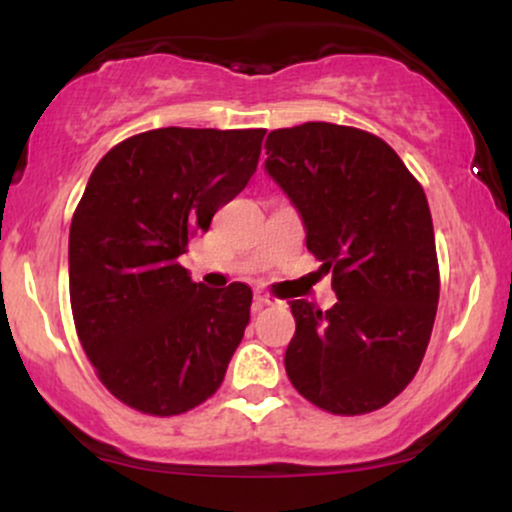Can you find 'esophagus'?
Here are the masks:
<instances>
[{
  "label": "esophagus",
  "mask_w": 512,
  "mask_h": 512,
  "mask_svg": "<svg viewBox=\"0 0 512 512\" xmlns=\"http://www.w3.org/2000/svg\"><path fill=\"white\" fill-rule=\"evenodd\" d=\"M255 305H257V308H262V305H281V301L276 296H272V293L257 289L255 291Z\"/></svg>",
  "instance_id": "34e87169"
}]
</instances>
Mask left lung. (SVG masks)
Segmentation results:
<instances>
[{"mask_svg":"<svg viewBox=\"0 0 512 512\" xmlns=\"http://www.w3.org/2000/svg\"><path fill=\"white\" fill-rule=\"evenodd\" d=\"M264 149L337 291L330 310L289 303L296 334L286 375L330 414L385 407L414 380L436 320L440 272L424 187L366 129L305 122L269 132Z\"/></svg>","mask_w":512,"mask_h":512,"instance_id":"8db88e82","label":"left lung"}]
</instances>
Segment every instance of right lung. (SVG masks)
<instances>
[{"label":"right lung","mask_w":512,"mask_h":512,"mask_svg":"<svg viewBox=\"0 0 512 512\" xmlns=\"http://www.w3.org/2000/svg\"><path fill=\"white\" fill-rule=\"evenodd\" d=\"M264 134L149 129L93 168L69 228V301L98 380L127 407L178 416L221 387L252 291L195 284L178 257L245 190Z\"/></svg>","instance_id":"right-lung-1"}]
</instances>
